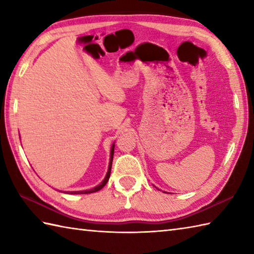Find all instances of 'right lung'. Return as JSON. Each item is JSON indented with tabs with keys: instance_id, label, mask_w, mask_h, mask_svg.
Segmentation results:
<instances>
[{
	"instance_id": "right-lung-1",
	"label": "right lung",
	"mask_w": 254,
	"mask_h": 254,
	"mask_svg": "<svg viewBox=\"0 0 254 254\" xmlns=\"http://www.w3.org/2000/svg\"><path fill=\"white\" fill-rule=\"evenodd\" d=\"M113 153H114V143L112 144L111 146V152H110V162H109V167H108V172H107V175L104 177V180L99 184L98 186L91 188V190H78V191H63L64 193H70V195H82V193H91V192H96L98 190H102V188L106 186V184L108 183L109 178H110V173H111V167H112V161H113Z\"/></svg>"
}]
</instances>
